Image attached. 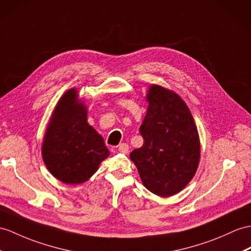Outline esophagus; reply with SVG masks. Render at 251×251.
Segmentation results:
<instances>
[{"mask_svg":"<svg viewBox=\"0 0 251 251\" xmlns=\"http://www.w3.org/2000/svg\"><path fill=\"white\" fill-rule=\"evenodd\" d=\"M118 151L120 152V153L126 154L127 152H129V145H127V144H120L118 146Z\"/></svg>","mask_w":251,"mask_h":251,"instance_id":"esophagus-1","label":"esophagus"}]
</instances>
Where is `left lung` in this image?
Listing matches in <instances>:
<instances>
[{
  "instance_id": "8db88e82",
  "label": "left lung",
  "mask_w": 251,
  "mask_h": 251,
  "mask_svg": "<svg viewBox=\"0 0 251 251\" xmlns=\"http://www.w3.org/2000/svg\"><path fill=\"white\" fill-rule=\"evenodd\" d=\"M140 134L144 145L133 150L144 186L160 197L178 194L194 178L200 161V139L193 115L182 98L151 84Z\"/></svg>"
}]
</instances>
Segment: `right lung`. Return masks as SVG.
<instances>
[{"instance_id":"right-lung-1","label":"right lung","mask_w":251,"mask_h":251,"mask_svg":"<svg viewBox=\"0 0 251 251\" xmlns=\"http://www.w3.org/2000/svg\"><path fill=\"white\" fill-rule=\"evenodd\" d=\"M41 155L50 174L65 184H82L109 155L104 139L87 121L76 88L59 98L48 122Z\"/></svg>"}]
</instances>
